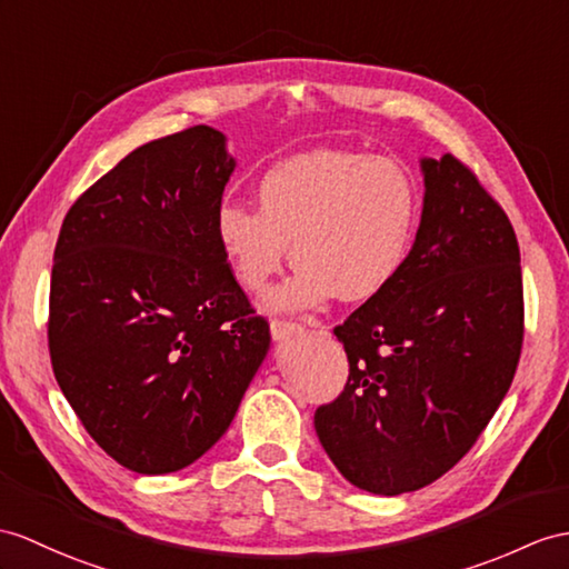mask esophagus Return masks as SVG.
<instances>
[{
	"label": "esophagus",
	"mask_w": 569,
	"mask_h": 569,
	"mask_svg": "<svg viewBox=\"0 0 569 569\" xmlns=\"http://www.w3.org/2000/svg\"><path fill=\"white\" fill-rule=\"evenodd\" d=\"M313 326H316V321H313ZM303 328L299 326V323H292V321H272L270 323V332H272V340H277V342H282V340H287V338H295V336H299Z\"/></svg>",
	"instance_id": "1"
}]
</instances>
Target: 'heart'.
I'll use <instances>...</instances> for the list:
<instances>
[{
  "instance_id": "obj_1",
  "label": "heart",
  "mask_w": 569,
  "mask_h": 569,
  "mask_svg": "<svg viewBox=\"0 0 569 569\" xmlns=\"http://www.w3.org/2000/svg\"><path fill=\"white\" fill-rule=\"evenodd\" d=\"M256 207L221 202L214 237L246 292L262 295L287 262L299 268L270 311H309L332 297L367 301L389 287L412 251L418 188L393 159L318 149L272 166Z\"/></svg>"
}]
</instances>
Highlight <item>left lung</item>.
I'll return each mask as SVG.
<instances>
[{
  "label": "left lung",
  "mask_w": 569,
  "mask_h": 569,
  "mask_svg": "<svg viewBox=\"0 0 569 569\" xmlns=\"http://www.w3.org/2000/svg\"><path fill=\"white\" fill-rule=\"evenodd\" d=\"M420 169L410 258L336 328L350 377L313 415L342 478L386 497L463 459L507 396L523 340L521 258L505 210L451 154Z\"/></svg>",
  "instance_id": "8db88e82"
}]
</instances>
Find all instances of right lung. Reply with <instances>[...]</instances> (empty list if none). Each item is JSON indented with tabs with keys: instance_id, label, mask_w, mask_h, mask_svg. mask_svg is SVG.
Masks as SVG:
<instances>
[{
	"instance_id": "right-lung-1",
	"label": "right lung",
	"mask_w": 569,
	"mask_h": 569,
	"mask_svg": "<svg viewBox=\"0 0 569 569\" xmlns=\"http://www.w3.org/2000/svg\"><path fill=\"white\" fill-rule=\"evenodd\" d=\"M237 169L196 124L130 151L67 212L50 280L52 371L110 459L142 476L198 461L270 350L214 237Z\"/></svg>"
}]
</instances>
